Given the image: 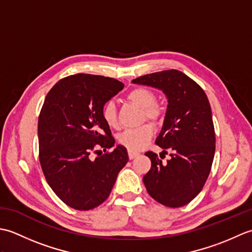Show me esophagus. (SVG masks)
<instances>
[{
    "instance_id": "esophagus-1",
    "label": "esophagus",
    "mask_w": 252,
    "mask_h": 252,
    "mask_svg": "<svg viewBox=\"0 0 252 252\" xmlns=\"http://www.w3.org/2000/svg\"><path fill=\"white\" fill-rule=\"evenodd\" d=\"M138 155H140L138 153H135V152H130V151H129V158H130V159H134V158H136V157L138 156Z\"/></svg>"
}]
</instances>
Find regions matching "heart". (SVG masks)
Instances as JSON below:
<instances>
[{"instance_id":"b5f03b06","label":"heart","mask_w":252,"mask_h":252,"mask_svg":"<svg viewBox=\"0 0 252 252\" xmlns=\"http://www.w3.org/2000/svg\"><path fill=\"white\" fill-rule=\"evenodd\" d=\"M126 98L143 109L146 119L153 121L154 123L158 122L160 116H161V110L157 105L154 104L156 96L152 90L147 88L133 89L126 94ZM101 115H103L105 122L110 127H118L117 110L112 101H108L104 105ZM152 136L153 127L149 125H144L135 127V129H127L123 131L118 137V140L122 146L129 149L130 152H138L147 145Z\"/></svg>"}]
</instances>
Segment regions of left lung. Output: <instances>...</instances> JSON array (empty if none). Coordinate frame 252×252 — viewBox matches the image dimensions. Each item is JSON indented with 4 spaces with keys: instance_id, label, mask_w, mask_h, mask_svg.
<instances>
[{
    "instance_id": "8db88e82",
    "label": "left lung",
    "mask_w": 252,
    "mask_h": 252,
    "mask_svg": "<svg viewBox=\"0 0 252 252\" xmlns=\"http://www.w3.org/2000/svg\"><path fill=\"white\" fill-rule=\"evenodd\" d=\"M132 83L162 91L168 99L163 125L156 144L167 163L147 152L152 167L143 182L148 194L163 206L178 208L199 194L210 173L216 152L211 107L206 93L194 80L179 70L145 74Z\"/></svg>"
}]
</instances>
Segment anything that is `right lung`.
Segmentation results:
<instances>
[{"mask_svg": "<svg viewBox=\"0 0 252 252\" xmlns=\"http://www.w3.org/2000/svg\"><path fill=\"white\" fill-rule=\"evenodd\" d=\"M112 78L78 73L60 80L47 93L37 121L39 159L47 183L77 210H90L108 198L118 173L129 161L115 146L101 110L123 89ZM114 148L110 153L101 155ZM100 155L96 158L93 153Z\"/></svg>", "mask_w": 252, "mask_h": 252, "instance_id": "right-lung-1", "label": "right lung"}]
</instances>
